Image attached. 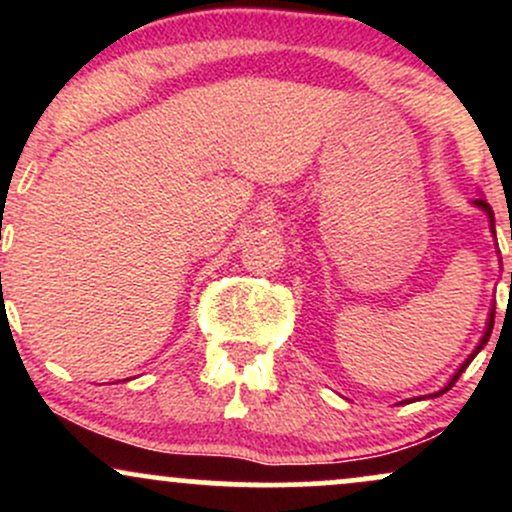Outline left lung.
I'll use <instances>...</instances> for the list:
<instances>
[{
    "label": "left lung",
    "mask_w": 512,
    "mask_h": 512,
    "mask_svg": "<svg viewBox=\"0 0 512 512\" xmlns=\"http://www.w3.org/2000/svg\"><path fill=\"white\" fill-rule=\"evenodd\" d=\"M472 204H474V207H477V209H481V211H484V214H486V216H489V223H491V233H493V236H496V221H493V209L489 207V202H486V199H484V197H479V199H474V202H472ZM510 284H512V274H510ZM493 317H496V303H493L491 313H489V317H486V330H484V334H481L479 344H477V346H474V351H472V354H469L467 358H464V363H462V366H460V368H457V370H455V375H452V378L448 380V383H445L443 387H440V390H438V392H433V395H428V399H433V397H440V395H443V392H448V390H450V387L457 383V378H460V375L464 373V368H467V366H469V363H472V361H474V356H477V354H479V351H481V349H484V346H486V342H489V337H491V330H493ZM414 399H416V402H419V399H426V397H414ZM414 399H404V402H399V404H409V402H414Z\"/></svg>",
    "instance_id": "obj_1"
}]
</instances>
